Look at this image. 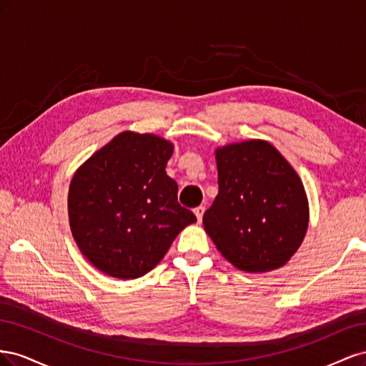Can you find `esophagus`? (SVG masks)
<instances>
[{"label":"esophagus","instance_id":"34e87169","mask_svg":"<svg viewBox=\"0 0 366 366\" xmlns=\"http://www.w3.org/2000/svg\"><path fill=\"white\" fill-rule=\"evenodd\" d=\"M194 214H195V217H197V219H198V221H202L203 214H204V206H198V207H195V209H194Z\"/></svg>","mask_w":366,"mask_h":366}]
</instances>
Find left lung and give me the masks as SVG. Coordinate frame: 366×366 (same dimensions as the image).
I'll return each mask as SVG.
<instances>
[{
	"label": "left lung",
	"instance_id": "obj_1",
	"mask_svg": "<svg viewBox=\"0 0 366 366\" xmlns=\"http://www.w3.org/2000/svg\"><path fill=\"white\" fill-rule=\"evenodd\" d=\"M218 195L204 215L207 235L237 269L264 273L282 267L308 227L304 184L281 152L264 140L215 151Z\"/></svg>",
	"mask_w": 366,
	"mask_h": 366
}]
</instances>
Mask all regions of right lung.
<instances>
[{
    "label": "right lung",
    "mask_w": 366,
    "mask_h": 366,
    "mask_svg": "<svg viewBox=\"0 0 366 366\" xmlns=\"http://www.w3.org/2000/svg\"><path fill=\"white\" fill-rule=\"evenodd\" d=\"M172 149L159 136L125 131L76 171L70 229L97 270L119 280L140 278L197 221L177 200L179 186L164 171Z\"/></svg>",
    "instance_id": "right-lung-1"
}]
</instances>
